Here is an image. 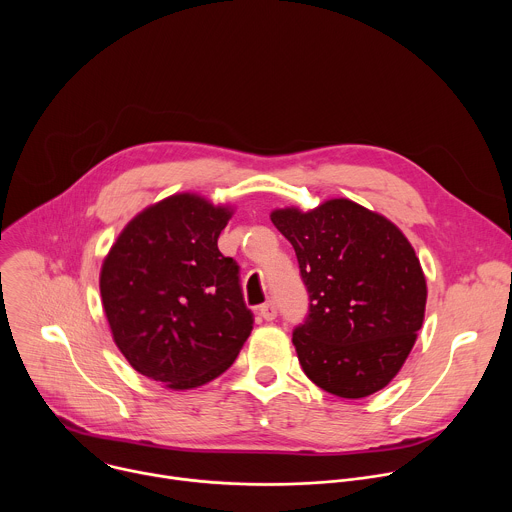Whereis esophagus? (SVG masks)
I'll use <instances>...</instances> for the list:
<instances>
[{
    "instance_id": "34e87169",
    "label": "esophagus",
    "mask_w": 512,
    "mask_h": 512,
    "mask_svg": "<svg viewBox=\"0 0 512 512\" xmlns=\"http://www.w3.org/2000/svg\"><path fill=\"white\" fill-rule=\"evenodd\" d=\"M259 316H261L265 322L275 320V316H277V308H275V304H271V302L263 304V306L259 308Z\"/></svg>"
}]
</instances>
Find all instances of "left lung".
<instances>
[{
    "mask_svg": "<svg viewBox=\"0 0 512 512\" xmlns=\"http://www.w3.org/2000/svg\"><path fill=\"white\" fill-rule=\"evenodd\" d=\"M294 245L310 294L294 346L306 377L342 399L385 389L423 326L427 281L415 249L387 216L348 198L271 210Z\"/></svg>",
    "mask_w": 512,
    "mask_h": 512,
    "instance_id": "obj_1",
    "label": "left lung"
}]
</instances>
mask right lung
Here are the masks:
<instances>
[{"label": "right lung", "mask_w": 512, "mask_h": 512, "mask_svg": "<svg viewBox=\"0 0 512 512\" xmlns=\"http://www.w3.org/2000/svg\"><path fill=\"white\" fill-rule=\"evenodd\" d=\"M235 208L196 192L145 206L99 273L113 342L131 367L170 391L221 377L253 330L239 267L218 251Z\"/></svg>", "instance_id": "1"}]
</instances>
